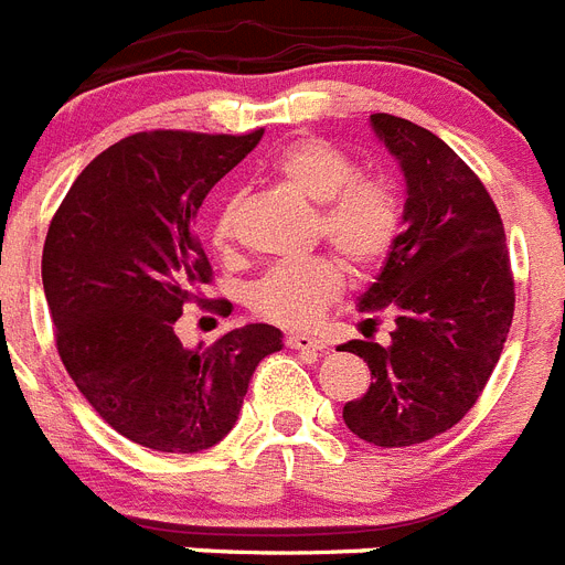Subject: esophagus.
<instances>
[{
	"label": "esophagus",
	"instance_id": "esophagus-1",
	"mask_svg": "<svg viewBox=\"0 0 565 565\" xmlns=\"http://www.w3.org/2000/svg\"><path fill=\"white\" fill-rule=\"evenodd\" d=\"M286 342H288V349H297L302 351V354H317V351L326 349V340H320V337H308V334H288Z\"/></svg>",
	"mask_w": 565,
	"mask_h": 565
}]
</instances>
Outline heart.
<instances>
[{"label":"heart","instance_id":"obj_1","mask_svg":"<svg viewBox=\"0 0 565 565\" xmlns=\"http://www.w3.org/2000/svg\"><path fill=\"white\" fill-rule=\"evenodd\" d=\"M271 173L294 194L320 205V234L340 250L351 268H371L392 250L403 211L392 188L360 177L354 159L317 137L288 142L274 153ZM234 225V202L214 220V243L225 245ZM345 274L334 257L279 263L250 286L248 308L282 329H306L342 291Z\"/></svg>","mask_w":565,"mask_h":565}]
</instances>
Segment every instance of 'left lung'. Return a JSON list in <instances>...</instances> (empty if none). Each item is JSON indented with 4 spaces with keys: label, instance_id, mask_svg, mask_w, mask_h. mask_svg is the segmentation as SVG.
Returning <instances> with one entry per match:
<instances>
[{
    "label": "left lung",
    "instance_id": "obj_1",
    "mask_svg": "<svg viewBox=\"0 0 565 565\" xmlns=\"http://www.w3.org/2000/svg\"><path fill=\"white\" fill-rule=\"evenodd\" d=\"M371 131L406 180L403 231L360 294L374 326L394 317L392 340H351L371 385L342 408L365 443L403 448L460 423L475 406L512 329L514 279L505 231L483 182L440 137L392 114H371Z\"/></svg>",
    "mask_w": 565,
    "mask_h": 565
}]
</instances>
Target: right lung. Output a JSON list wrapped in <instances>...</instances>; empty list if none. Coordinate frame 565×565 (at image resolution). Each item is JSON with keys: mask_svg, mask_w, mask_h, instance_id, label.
Returning a JSON list of instances; mask_svg holds the SVG:
<instances>
[{"mask_svg": "<svg viewBox=\"0 0 565 565\" xmlns=\"http://www.w3.org/2000/svg\"><path fill=\"white\" fill-rule=\"evenodd\" d=\"M259 139L263 131L119 139L76 177L47 228L42 286L62 363L110 428L153 451L216 446L259 360L282 349V331L268 322L209 349H185L173 334L182 306L211 279L196 211Z\"/></svg>", "mask_w": 565, "mask_h": 565, "instance_id": "obj_1", "label": "right lung"}]
</instances>
